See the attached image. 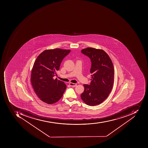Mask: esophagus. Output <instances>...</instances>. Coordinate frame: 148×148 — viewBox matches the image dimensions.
<instances>
[{
    "label": "esophagus",
    "mask_w": 148,
    "mask_h": 148,
    "mask_svg": "<svg viewBox=\"0 0 148 148\" xmlns=\"http://www.w3.org/2000/svg\"><path fill=\"white\" fill-rule=\"evenodd\" d=\"M69 85L72 87H75L77 86V84L73 83H70Z\"/></svg>",
    "instance_id": "34e87169"
}]
</instances>
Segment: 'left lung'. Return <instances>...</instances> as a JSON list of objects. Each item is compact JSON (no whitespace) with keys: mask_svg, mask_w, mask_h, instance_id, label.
<instances>
[{"mask_svg":"<svg viewBox=\"0 0 148 148\" xmlns=\"http://www.w3.org/2000/svg\"><path fill=\"white\" fill-rule=\"evenodd\" d=\"M91 62L90 85L84 84V91L81 97L89 106L100 104L111 91L114 82V68L111 59L104 50L88 48L81 51Z\"/></svg>","mask_w":148,"mask_h":148,"instance_id":"1","label":"left lung"}]
</instances>
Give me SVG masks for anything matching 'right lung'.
<instances>
[{
	"mask_svg": "<svg viewBox=\"0 0 148 148\" xmlns=\"http://www.w3.org/2000/svg\"><path fill=\"white\" fill-rule=\"evenodd\" d=\"M70 51L60 49L45 50L36 59L32 69L31 82L35 93L43 102L53 104L63 95L66 85L53 77L63 58Z\"/></svg>",
	"mask_w": 148,
	"mask_h": 148,
	"instance_id": "add662e5",
	"label": "right lung"
}]
</instances>
